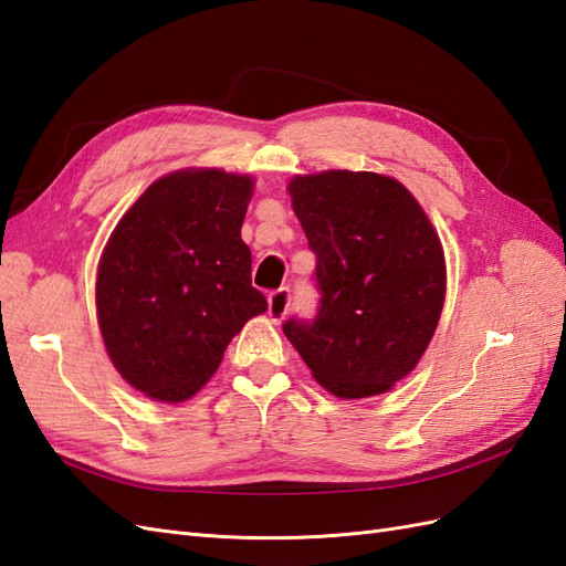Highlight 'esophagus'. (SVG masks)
I'll list each match as a JSON object with an SVG mask.
<instances>
[{"instance_id": "34e87169", "label": "esophagus", "mask_w": 566, "mask_h": 566, "mask_svg": "<svg viewBox=\"0 0 566 566\" xmlns=\"http://www.w3.org/2000/svg\"><path fill=\"white\" fill-rule=\"evenodd\" d=\"M290 287H279L273 290V293L269 295V316L273 323H279L285 318L287 310H290Z\"/></svg>"}]
</instances>
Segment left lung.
Segmentation results:
<instances>
[{"label":"left lung","mask_w":566,"mask_h":566,"mask_svg":"<svg viewBox=\"0 0 566 566\" xmlns=\"http://www.w3.org/2000/svg\"><path fill=\"white\" fill-rule=\"evenodd\" d=\"M287 191L316 254L321 300L314 318H290L283 333L335 397L382 394L437 331L447 295L439 235L391 177L331 169L295 177Z\"/></svg>","instance_id":"1"}]
</instances>
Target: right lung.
<instances>
[{
    "label": "right lung",
    "mask_w": 566,
    "mask_h": 566,
    "mask_svg": "<svg viewBox=\"0 0 566 566\" xmlns=\"http://www.w3.org/2000/svg\"><path fill=\"white\" fill-rule=\"evenodd\" d=\"M252 179L184 169L153 181L101 254L96 312L117 373L146 397L191 399L266 312L241 227Z\"/></svg>",
    "instance_id": "right-lung-1"
}]
</instances>
